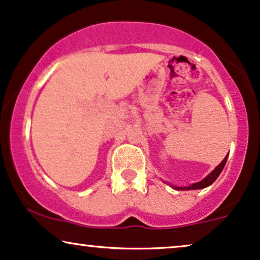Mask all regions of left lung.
<instances>
[{"label": "left lung", "mask_w": 260, "mask_h": 260, "mask_svg": "<svg viewBox=\"0 0 260 260\" xmlns=\"http://www.w3.org/2000/svg\"><path fill=\"white\" fill-rule=\"evenodd\" d=\"M228 157H229V154L224 158V160H222L221 163L219 164V166L216 167L215 169L213 170V172L210 173L208 176H207V178H204L202 180V181L196 182V184H192L191 186H187V187H176V186H174V188H175V190H198V188H204V187H207V186L212 185L213 182H214L215 180H216V178H218V176L220 175V173L222 172V169H224L225 164H226Z\"/></svg>", "instance_id": "1"}]
</instances>
